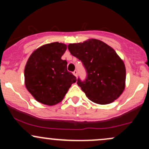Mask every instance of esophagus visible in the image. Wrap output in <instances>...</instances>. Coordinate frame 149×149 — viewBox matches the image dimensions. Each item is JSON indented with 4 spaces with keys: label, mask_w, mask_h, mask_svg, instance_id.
Instances as JSON below:
<instances>
[{
    "label": "esophagus",
    "mask_w": 149,
    "mask_h": 149,
    "mask_svg": "<svg viewBox=\"0 0 149 149\" xmlns=\"http://www.w3.org/2000/svg\"><path fill=\"white\" fill-rule=\"evenodd\" d=\"M73 73L75 76L77 77V76H78V71H77V70H75V71L73 72Z\"/></svg>",
    "instance_id": "1"
}]
</instances>
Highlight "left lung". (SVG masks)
Returning a JSON list of instances; mask_svg holds the SVG:
<instances>
[{"label":"left lung","instance_id":"obj_1","mask_svg":"<svg viewBox=\"0 0 149 149\" xmlns=\"http://www.w3.org/2000/svg\"><path fill=\"white\" fill-rule=\"evenodd\" d=\"M68 49L81 61L86 71V78H78L77 84L89 100L107 104L120 96L125 85V66L112 47L101 40L90 39L69 44Z\"/></svg>","mask_w":149,"mask_h":149}]
</instances>
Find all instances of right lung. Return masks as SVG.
I'll use <instances>...</instances> for the list:
<instances>
[{"instance_id":"obj_1","label":"right lung","mask_w":149,"mask_h":149,"mask_svg":"<svg viewBox=\"0 0 149 149\" xmlns=\"http://www.w3.org/2000/svg\"><path fill=\"white\" fill-rule=\"evenodd\" d=\"M66 45L58 42L41 46L29 58L24 69L25 85L38 102L55 105L61 102L76 77L61 59Z\"/></svg>"}]
</instances>
